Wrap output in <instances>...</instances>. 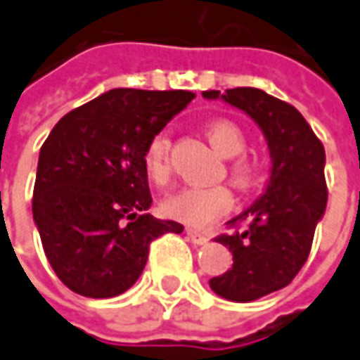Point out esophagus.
Returning a JSON list of instances; mask_svg holds the SVG:
<instances>
[{"label":"esophagus","mask_w":360,"mask_h":360,"mask_svg":"<svg viewBox=\"0 0 360 360\" xmlns=\"http://www.w3.org/2000/svg\"><path fill=\"white\" fill-rule=\"evenodd\" d=\"M186 236H188V240L192 243H196V245H206L210 242V238L206 233H202V231L196 230H186Z\"/></svg>","instance_id":"1"}]
</instances>
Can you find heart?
I'll return each mask as SVG.
<instances>
[{
  "instance_id": "heart-1",
  "label": "heart",
  "mask_w": 360,
  "mask_h": 360,
  "mask_svg": "<svg viewBox=\"0 0 360 360\" xmlns=\"http://www.w3.org/2000/svg\"><path fill=\"white\" fill-rule=\"evenodd\" d=\"M206 134L216 150L224 156H236L230 164L231 180L242 188H250L259 176V164L252 156L242 154L248 146V136L242 127L231 118H214L206 124ZM170 144V132L158 130L144 146L142 164L154 184L164 186L172 176ZM231 206L233 196L226 186H186L162 202L164 214L168 218L192 228H206Z\"/></svg>"
}]
</instances>
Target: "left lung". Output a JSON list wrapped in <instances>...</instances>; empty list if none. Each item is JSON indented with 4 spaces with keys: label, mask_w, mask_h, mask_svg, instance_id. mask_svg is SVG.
Instances as JSON below:
<instances>
[{
    "label": "left lung",
    "mask_w": 360,
    "mask_h": 360,
    "mask_svg": "<svg viewBox=\"0 0 360 360\" xmlns=\"http://www.w3.org/2000/svg\"><path fill=\"white\" fill-rule=\"evenodd\" d=\"M204 96H221L245 110L264 130L274 162L264 196L228 221L230 233L216 238L230 248L233 265L212 277L210 287L219 297L248 303L289 285L307 262L327 206L325 148L297 108L262 89L204 91Z\"/></svg>",
    "instance_id": "1"
}]
</instances>
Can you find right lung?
Instances as JSON below:
<instances>
[{
    "instance_id": "add662e5",
    "label": "right lung",
    "mask_w": 360,
    "mask_h": 360,
    "mask_svg": "<svg viewBox=\"0 0 360 360\" xmlns=\"http://www.w3.org/2000/svg\"><path fill=\"white\" fill-rule=\"evenodd\" d=\"M194 96L112 89L67 112L43 142L33 219L53 271L71 291L93 299L124 293L141 277L150 243L184 230L146 214L142 152Z\"/></svg>"
}]
</instances>
